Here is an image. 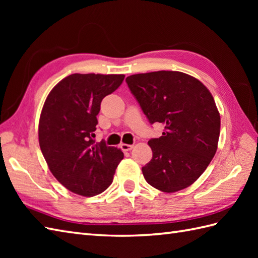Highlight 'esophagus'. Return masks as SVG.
<instances>
[{
    "mask_svg": "<svg viewBox=\"0 0 258 258\" xmlns=\"http://www.w3.org/2000/svg\"><path fill=\"white\" fill-rule=\"evenodd\" d=\"M119 146H120V149H122V151H125V152L131 151V150L133 149V145L132 144H120Z\"/></svg>",
    "mask_w": 258,
    "mask_h": 258,
    "instance_id": "1",
    "label": "esophagus"
}]
</instances>
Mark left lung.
I'll use <instances>...</instances> for the list:
<instances>
[{"instance_id": "1", "label": "left lung", "mask_w": 258, "mask_h": 258, "mask_svg": "<svg viewBox=\"0 0 258 258\" xmlns=\"http://www.w3.org/2000/svg\"><path fill=\"white\" fill-rule=\"evenodd\" d=\"M125 81L149 122L164 126L162 136L149 141L153 157L142 167L146 182L165 193L188 187L217 150L221 116L211 92L176 71L134 74Z\"/></svg>"}]
</instances>
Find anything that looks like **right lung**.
<instances>
[{"instance_id":"right-lung-1","label":"right lung","mask_w":258,"mask_h":258,"mask_svg":"<svg viewBox=\"0 0 258 258\" xmlns=\"http://www.w3.org/2000/svg\"><path fill=\"white\" fill-rule=\"evenodd\" d=\"M123 74H72L53 87L42 108L38 142L59 183L82 196L101 194L113 182L123 152L95 143L101 102L122 84Z\"/></svg>"}]
</instances>
